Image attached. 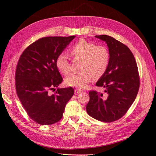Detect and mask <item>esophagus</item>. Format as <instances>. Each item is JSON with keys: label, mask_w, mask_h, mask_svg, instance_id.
<instances>
[{"label": "esophagus", "mask_w": 156, "mask_h": 156, "mask_svg": "<svg viewBox=\"0 0 156 156\" xmlns=\"http://www.w3.org/2000/svg\"><path fill=\"white\" fill-rule=\"evenodd\" d=\"M82 92V91H81V90L79 89H76L74 90V93L76 94H79V93H81Z\"/></svg>", "instance_id": "1"}]
</instances>
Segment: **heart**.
Segmentation results:
<instances>
[{"instance_id":"b5f03b06","label":"heart","mask_w":156,"mask_h":156,"mask_svg":"<svg viewBox=\"0 0 156 156\" xmlns=\"http://www.w3.org/2000/svg\"><path fill=\"white\" fill-rule=\"evenodd\" d=\"M69 52L74 59L80 61L78 65L80 72L65 78V83L68 86L85 88L93 76L95 79L102 76L109 67L110 53L104 46H97V44L82 39L69 48ZM56 65L62 74L69 73V58L65 53L58 55Z\"/></svg>"}]
</instances>
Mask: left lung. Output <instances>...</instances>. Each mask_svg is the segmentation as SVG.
Returning <instances> with one entry per match:
<instances>
[{"label": "left lung", "mask_w": 156, "mask_h": 156, "mask_svg": "<svg viewBox=\"0 0 156 156\" xmlns=\"http://www.w3.org/2000/svg\"><path fill=\"white\" fill-rule=\"evenodd\" d=\"M107 44L110 62L106 72L96 85L103 87V93L89 91L86 110L89 115L104 122L121 118L127 112L137 97L139 76L135 59L129 48L113 37L95 36Z\"/></svg>", "instance_id": "obj_1"}]
</instances>
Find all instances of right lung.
<instances>
[{
    "mask_svg": "<svg viewBox=\"0 0 156 156\" xmlns=\"http://www.w3.org/2000/svg\"><path fill=\"white\" fill-rule=\"evenodd\" d=\"M76 37H46L24 50L16 71L17 96L28 116L41 125H51L62 118L65 105L73 96V88L55 89L63 78L56 65L58 55Z\"/></svg>",
    "mask_w": 156,
    "mask_h": 156,
    "instance_id": "right-lung-1",
    "label": "right lung"
}]
</instances>
